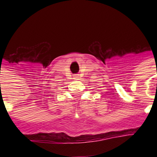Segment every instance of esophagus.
Here are the masks:
<instances>
[{
	"mask_svg": "<svg viewBox=\"0 0 157 157\" xmlns=\"http://www.w3.org/2000/svg\"><path fill=\"white\" fill-rule=\"evenodd\" d=\"M74 78H75V79H78V75H75L74 76Z\"/></svg>",
	"mask_w": 157,
	"mask_h": 157,
	"instance_id": "1",
	"label": "esophagus"
}]
</instances>
